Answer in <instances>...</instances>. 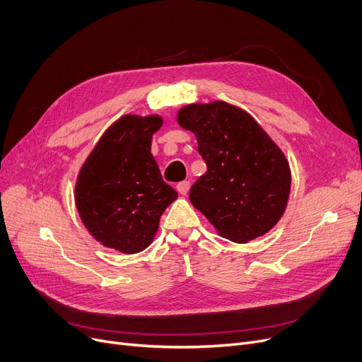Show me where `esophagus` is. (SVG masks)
Returning a JSON list of instances; mask_svg holds the SVG:
<instances>
[{
    "instance_id": "1",
    "label": "esophagus",
    "mask_w": 362,
    "mask_h": 362,
    "mask_svg": "<svg viewBox=\"0 0 362 362\" xmlns=\"http://www.w3.org/2000/svg\"><path fill=\"white\" fill-rule=\"evenodd\" d=\"M189 187H191V183H189V182H180V183H177V186H176L177 192H179L180 195H186V194L189 192Z\"/></svg>"
}]
</instances>
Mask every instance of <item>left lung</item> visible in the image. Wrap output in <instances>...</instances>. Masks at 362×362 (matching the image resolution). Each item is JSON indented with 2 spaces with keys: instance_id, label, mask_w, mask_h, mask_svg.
Instances as JSON below:
<instances>
[{
  "instance_id": "obj_1",
  "label": "left lung",
  "mask_w": 362,
  "mask_h": 362,
  "mask_svg": "<svg viewBox=\"0 0 362 362\" xmlns=\"http://www.w3.org/2000/svg\"><path fill=\"white\" fill-rule=\"evenodd\" d=\"M177 124L191 130L206 171L189 192L216 232L236 243L269 233L291 195L289 161L245 110L224 101L189 104Z\"/></svg>"
}]
</instances>
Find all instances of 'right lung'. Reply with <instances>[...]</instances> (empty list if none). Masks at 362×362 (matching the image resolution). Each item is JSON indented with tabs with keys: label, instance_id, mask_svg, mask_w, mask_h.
I'll use <instances>...</instances> for the list:
<instances>
[{
	"label": "right lung",
	"instance_id": "obj_1",
	"mask_svg": "<svg viewBox=\"0 0 362 362\" xmlns=\"http://www.w3.org/2000/svg\"><path fill=\"white\" fill-rule=\"evenodd\" d=\"M158 114H124L100 138L83 161L74 202L89 235L105 248L138 254L154 240L161 214L177 199L151 154Z\"/></svg>",
	"mask_w": 362,
	"mask_h": 362
}]
</instances>
